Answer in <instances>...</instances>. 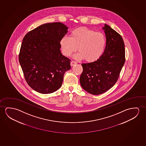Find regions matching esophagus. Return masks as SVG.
Returning a JSON list of instances; mask_svg holds the SVG:
<instances>
[{"label":"esophagus","instance_id":"esophagus-1","mask_svg":"<svg viewBox=\"0 0 146 146\" xmlns=\"http://www.w3.org/2000/svg\"><path fill=\"white\" fill-rule=\"evenodd\" d=\"M77 64L76 62H75V61H72L71 62V64H70V65L71 66H73L75 65H76Z\"/></svg>","mask_w":146,"mask_h":146}]
</instances>
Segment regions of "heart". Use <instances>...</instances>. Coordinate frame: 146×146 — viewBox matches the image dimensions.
Here are the masks:
<instances>
[{
  "label": "heart",
  "mask_w": 146,
  "mask_h": 146,
  "mask_svg": "<svg viewBox=\"0 0 146 146\" xmlns=\"http://www.w3.org/2000/svg\"><path fill=\"white\" fill-rule=\"evenodd\" d=\"M106 40L105 35L85 27H80L71 31L70 37L64 36L60 42L64 55L69 56L77 50L74 56L78 60L85 59L88 62L97 60L103 53Z\"/></svg>",
  "instance_id": "b5f03b06"
}]
</instances>
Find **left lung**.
<instances>
[{
  "label": "left lung",
  "mask_w": 146,
  "mask_h": 146,
  "mask_svg": "<svg viewBox=\"0 0 146 146\" xmlns=\"http://www.w3.org/2000/svg\"><path fill=\"white\" fill-rule=\"evenodd\" d=\"M106 37L103 54L97 61L82 64L80 82L83 90L94 95L103 94L116 82L125 63V46L121 35L109 25L102 28Z\"/></svg>",
  "instance_id": "1"
}]
</instances>
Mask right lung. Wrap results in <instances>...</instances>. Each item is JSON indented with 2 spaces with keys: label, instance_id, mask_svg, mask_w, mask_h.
<instances>
[{
  "label": "right lung",
  "instance_id": "add662e5",
  "mask_svg": "<svg viewBox=\"0 0 146 146\" xmlns=\"http://www.w3.org/2000/svg\"><path fill=\"white\" fill-rule=\"evenodd\" d=\"M68 28L60 22L46 23L27 33L19 56L25 80L37 92L48 94L61 88L69 58L61 53L60 42Z\"/></svg>",
  "mask_w": 146,
  "mask_h": 146
}]
</instances>
